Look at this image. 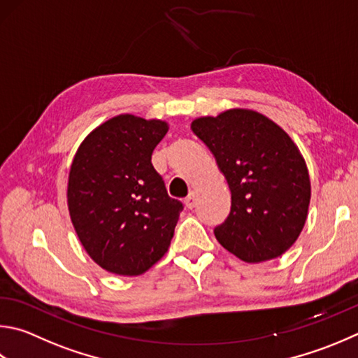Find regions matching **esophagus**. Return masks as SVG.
Masks as SVG:
<instances>
[{"label":"esophagus","mask_w":358,"mask_h":358,"mask_svg":"<svg viewBox=\"0 0 358 358\" xmlns=\"http://www.w3.org/2000/svg\"><path fill=\"white\" fill-rule=\"evenodd\" d=\"M196 201H197V196H196V192H191L189 196H187V197L185 199V205H186L187 210H192V208L196 206Z\"/></svg>","instance_id":"34e87169"}]
</instances>
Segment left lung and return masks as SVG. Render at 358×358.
<instances>
[{
    "mask_svg": "<svg viewBox=\"0 0 358 358\" xmlns=\"http://www.w3.org/2000/svg\"><path fill=\"white\" fill-rule=\"evenodd\" d=\"M216 158L231 210L214 229L219 244L245 263L283 255L297 241L311 197L307 164L288 133L253 109L235 108L192 120Z\"/></svg>",
    "mask_w": 358,
    "mask_h": 358,
    "instance_id": "8db88e82",
    "label": "left lung"
}]
</instances>
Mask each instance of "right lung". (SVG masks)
<instances>
[{
	"instance_id": "add662e5",
	"label": "right lung",
	"mask_w": 358,
	"mask_h": 358,
	"mask_svg": "<svg viewBox=\"0 0 358 358\" xmlns=\"http://www.w3.org/2000/svg\"><path fill=\"white\" fill-rule=\"evenodd\" d=\"M167 129L164 120L115 115L86 136L71 161V224L87 255L111 274H144L171 245L183 205L152 164Z\"/></svg>"
}]
</instances>
